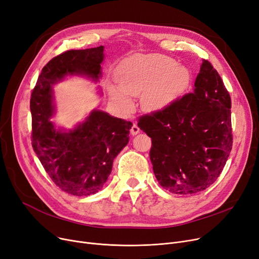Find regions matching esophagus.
Segmentation results:
<instances>
[{
  "label": "esophagus",
  "instance_id": "obj_1",
  "mask_svg": "<svg viewBox=\"0 0 259 259\" xmlns=\"http://www.w3.org/2000/svg\"><path fill=\"white\" fill-rule=\"evenodd\" d=\"M140 128L137 126V125H133L132 127H131V130H130V133L132 134V135H137V134H139L140 133Z\"/></svg>",
  "mask_w": 259,
  "mask_h": 259
}]
</instances>
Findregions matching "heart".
Instances as JSON below:
<instances>
[{
    "instance_id": "obj_1",
    "label": "heart",
    "mask_w": 259,
    "mask_h": 259,
    "mask_svg": "<svg viewBox=\"0 0 259 259\" xmlns=\"http://www.w3.org/2000/svg\"><path fill=\"white\" fill-rule=\"evenodd\" d=\"M119 88H111V100L124 112L133 108L131 97L141 94V106L148 112L165 111L187 94L193 74L184 64L162 54H135L116 69Z\"/></svg>"
}]
</instances>
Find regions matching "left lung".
<instances>
[{"label":"left lung","instance_id":"8db88e82","mask_svg":"<svg viewBox=\"0 0 259 259\" xmlns=\"http://www.w3.org/2000/svg\"><path fill=\"white\" fill-rule=\"evenodd\" d=\"M194 86L171 108L145 115L138 124L152 140L156 180L173 194H194L210 187L232 149L230 95L206 60Z\"/></svg>","mask_w":259,"mask_h":259}]
</instances>
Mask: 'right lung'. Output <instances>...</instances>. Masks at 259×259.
Here are the masks:
<instances>
[{
    "label": "right lung",
    "instance_id": "1",
    "mask_svg": "<svg viewBox=\"0 0 259 259\" xmlns=\"http://www.w3.org/2000/svg\"><path fill=\"white\" fill-rule=\"evenodd\" d=\"M104 59V46L62 53L43 68L31 94L33 150L52 182L75 196L103 189L114 158L129 142L132 122L93 109L72 128L58 127L50 120L57 111L53 87L72 76L99 83Z\"/></svg>",
    "mask_w": 259,
    "mask_h": 259
}]
</instances>
